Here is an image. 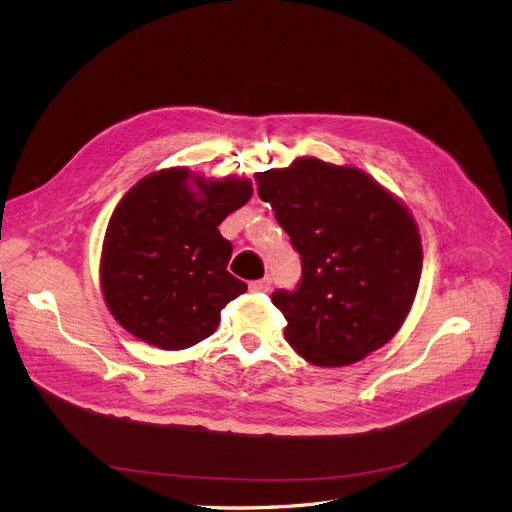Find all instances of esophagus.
Wrapping results in <instances>:
<instances>
[{
  "instance_id": "obj_1",
  "label": "esophagus",
  "mask_w": 512,
  "mask_h": 512,
  "mask_svg": "<svg viewBox=\"0 0 512 512\" xmlns=\"http://www.w3.org/2000/svg\"><path fill=\"white\" fill-rule=\"evenodd\" d=\"M270 285H273V279L264 277V279L252 281V283H250V291H254V293H266V291L270 289Z\"/></svg>"
}]
</instances>
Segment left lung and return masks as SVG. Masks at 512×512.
<instances>
[{"instance_id":"1","label":"left lung","mask_w":512,"mask_h":512,"mask_svg":"<svg viewBox=\"0 0 512 512\" xmlns=\"http://www.w3.org/2000/svg\"><path fill=\"white\" fill-rule=\"evenodd\" d=\"M302 256V281L275 291L287 343L314 366L364 359L397 335L422 277V237L409 208L357 167L314 157L256 173Z\"/></svg>"}]
</instances>
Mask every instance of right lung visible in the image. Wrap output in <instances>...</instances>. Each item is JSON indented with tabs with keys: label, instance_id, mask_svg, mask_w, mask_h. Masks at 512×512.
Segmentation results:
<instances>
[{
	"label": "right lung",
	"instance_id": "add662e5",
	"mask_svg": "<svg viewBox=\"0 0 512 512\" xmlns=\"http://www.w3.org/2000/svg\"><path fill=\"white\" fill-rule=\"evenodd\" d=\"M250 198L246 177L204 179L188 167L142 177L103 239L101 289L113 318L167 351L213 335L221 310L248 289L227 270L233 246L219 225Z\"/></svg>",
	"mask_w": 512,
	"mask_h": 512
}]
</instances>
